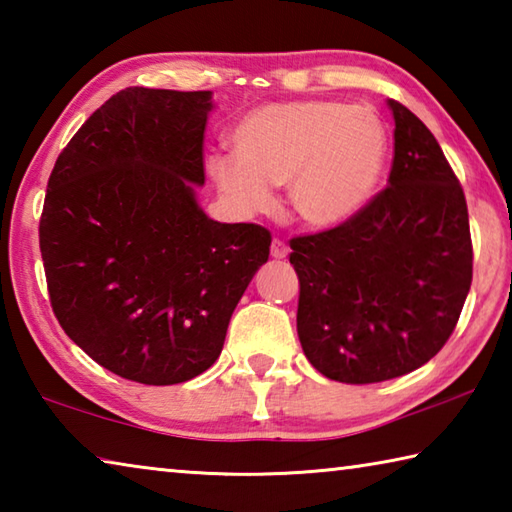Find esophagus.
Masks as SVG:
<instances>
[{
  "label": "esophagus",
  "mask_w": 512,
  "mask_h": 512,
  "mask_svg": "<svg viewBox=\"0 0 512 512\" xmlns=\"http://www.w3.org/2000/svg\"><path fill=\"white\" fill-rule=\"evenodd\" d=\"M271 255L275 257V259H284L289 255V246L284 244L282 239H273V244H271Z\"/></svg>",
  "instance_id": "34e87169"
}]
</instances>
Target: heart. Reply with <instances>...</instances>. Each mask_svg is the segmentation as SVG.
Masks as SVG:
<instances>
[{
    "label": "heart",
    "instance_id": "b5f03b06",
    "mask_svg": "<svg viewBox=\"0 0 512 512\" xmlns=\"http://www.w3.org/2000/svg\"><path fill=\"white\" fill-rule=\"evenodd\" d=\"M235 153H212L207 171L235 210L264 212L271 185H289L300 221L336 228L370 203L388 160V128L368 106L339 101L266 103L232 131Z\"/></svg>",
    "mask_w": 512,
    "mask_h": 512
}]
</instances>
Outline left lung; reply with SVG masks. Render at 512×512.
Returning <instances> with one entry per match:
<instances>
[{"label":"left lung","mask_w":512,"mask_h":512,"mask_svg":"<svg viewBox=\"0 0 512 512\" xmlns=\"http://www.w3.org/2000/svg\"><path fill=\"white\" fill-rule=\"evenodd\" d=\"M388 106V187L348 223L291 239L300 345L343 384L402 377L436 357L472 284L463 187L429 128L402 103Z\"/></svg>","instance_id":"1"}]
</instances>
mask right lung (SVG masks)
Listing matches in <instances>:
<instances>
[{
    "instance_id": "obj_1",
    "label": "right lung",
    "mask_w": 512,
    "mask_h": 512,
    "mask_svg": "<svg viewBox=\"0 0 512 512\" xmlns=\"http://www.w3.org/2000/svg\"><path fill=\"white\" fill-rule=\"evenodd\" d=\"M212 92L126 88L58 155L40 219L51 309L115 375L183 384L219 359L271 232L196 203Z\"/></svg>"
}]
</instances>
